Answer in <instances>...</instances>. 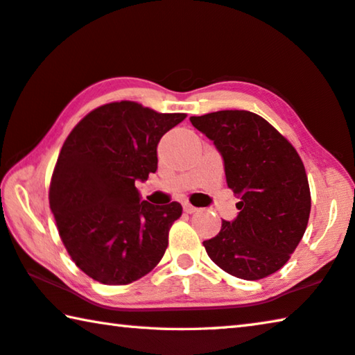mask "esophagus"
<instances>
[{"label":"esophagus","mask_w":355,"mask_h":355,"mask_svg":"<svg viewBox=\"0 0 355 355\" xmlns=\"http://www.w3.org/2000/svg\"><path fill=\"white\" fill-rule=\"evenodd\" d=\"M182 207H184V212H187V214H195L196 211H198V207L191 206V205H190V202H184V205H182Z\"/></svg>","instance_id":"1"}]
</instances>
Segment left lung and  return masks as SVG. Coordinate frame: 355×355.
Masks as SVG:
<instances>
[{
  "instance_id": "1",
  "label": "left lung",
  "mask_w": 355,
  "mask_h": 355,
  "mask_svg": "<svg viewBox=\"0 0 355 355\" xmlns=\"http://www.w3.org/2000/svg\"><path fill=\"white\" fill-rule=\"evenodd\" d=\"M223 159L228 187L241 201L237 217L205 241L225 272L261 280L288 263L309 223L311 196L297 150L264 118L245 110L191 116Z\"/></svg>"
}]
</instances>
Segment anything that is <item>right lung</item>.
Returning a JSON list of instances; mask_svg holds the SVG:
<instances>
[{
    "instance_id": "right-lung-1",
    "label": "right lung",
    "mask_w": 355,
    "mask_h": 355,
    "mask_svg": "<svg viewBox=\"0 0 355 355\" xmlns=\"http://www.w3.org/2000/svg\"><path fill=\"white\" fill-rule=\"evenodd\" d=\"M185 116L113 102L86 114L64 141L50 209L67 253L96 282L132 283L164 257L182 206L141 201L135 182L157 171V144Z\"/></svg>"
}]
</instances>
